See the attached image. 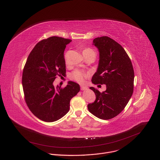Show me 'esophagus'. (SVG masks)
<instances>
[{
	"label": "esophagus",
	"instance_id": "obj_1",
	"mask_svg": "<svg viewBox=\"0 0 160 160\" xmlns=\"http://www.w3.org/2000/svg\"><path fill=\"white\" fill-rule=\"evenodd\" d=\"M87 88H88V87H86V86H83V85H81V86H80V89H81L82 90H87Z\"/></svg>",
	"mask_w": 160,
	"mask_h": 160
}]
</instances>
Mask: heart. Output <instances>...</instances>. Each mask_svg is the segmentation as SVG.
<instances>
[{
	"mask_svg": "<svg viewBox=\"0 0 160 160\" xmlns=\"http://www.w3.org/2000/svg\"><path fill=\"white\" fill-rule=\"evenodd\" d=\"M82 53H83V55L84 56H86L87 55H89V54H95V52L94 51L91 49L90 48H83V51H82ZM67 54H65V56H64V58H65V60L66 61L67 60ZM88 77V73L84 72V71H82V70H76L75 71H73L71 75H70V78L71 79L78 82V83H82L85 82V79Z\"/></svg>",
	"mask_w": 160,
	"mask_h": 160,
	"instance_id": "heart-1",
	"label": "heart"
}]
</instances>
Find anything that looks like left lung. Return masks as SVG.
<instances>
[{"label":"left lung","mask_w":160,"mask_h":160,"mask_svg":"<svg viewBox=\"0 0 160 160\" xmlns=\"http://www.w3.org/2000/svg\"><path fill=\"white\" fill-rule=\"evenodd\" d=\"M99 52L97 72L92 78L94 84H105L102 92L90 87L96 100L87 106L88 111L102 120L117 117L128 102L133 91L134 72L130 58L122 45L107 36L94 39Z\"/></svg>","instance_id":"obj_1"}]
</instances>
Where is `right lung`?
I'll list each match as a JSON object with an SVG mask.
<instances>
[{
	"instance_id": "add662e5",
	"label": "right lung",
	"mask_w": 160,
	"mask_h": 160,
	"mask_svg": "<svg viewBox=\"0 0 160 160\" xmlns=\"http://www.w3.org/2000/svg\"><path fill=\"white\" fill-rule=\"evenodd\" d=\"M72 40L51 37L38 42L30 53L22 71V85L25 102L40 120L52 122L69 111L72 98L80 91V86L68 82L64 87H54L57 76L66 73L64 51Z\"/></svg>"
}]
</instances>
